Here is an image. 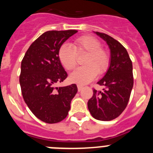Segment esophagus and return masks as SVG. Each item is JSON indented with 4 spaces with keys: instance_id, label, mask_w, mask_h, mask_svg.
<instances>
[{
    "instance_id": "1",
    "label": "esophagus",
    "mask_w": 153,
    "mask_h": 153,
    "mask_svg": "<svg viewBox=\"0 0 153 153\" xmlns=\"http://www.w3.org/2000/svg\"><path fill=\"white\" fill-rule=\"evenodd\" d=\"M77 88H78V90H79V91H80V90L83 88V86H82V85L78 84L77 85Z\"/></svg>"
}]
</instances>
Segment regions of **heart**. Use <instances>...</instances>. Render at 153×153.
Segmentation results:
<instances>
[{"label": "heart", "instance_id": "obj_1", "mask_svg": "<svg viewBox=\"0 0 153 153\" xmlns=\"http://www.w3.org/2000/svg\"><path fill=\"white\" fill-rule=\"evenodd\" d=\"M101 44L92 36H82L76 39L73 47L63 44L58 50V59L65 69L71 70L76 64V53H86L83 59V67L76 69L70 76L71 82L86 84L93 80L97 74L106 72L110 62L109 53L106 49L100 47Z\"/></svg>", "mask_w": 153, "mask_h": 153}]
</instances>
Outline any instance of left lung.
<instances>
[{"label": "left lung", "mask_w": 153, "mask_h": 153, "mask_svg": "<svg viewBox=\"0 0 153 153\" xmlns=\"http://www.w3.org/2000/svg\"><path fill=\"white\" fill-rule=\"evenodd\" d=\"M95 33L109 46L110 62L105 76L97 82L104 88L102 91L93 90V96L87 106L93 118L109 121L118 117L129 102L133 86L132 63L120 42L106 33Z\"/></svg>", "instance_id": "obj_1"}]
</instances>
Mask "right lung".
I'll return each instance as SVG.
<instances>
[{
    "mask_svg": "<svg viewBox=\"0 0 153 153\" xmlns=\"http://www.w3.org/2000/svg\"><path fill=\"white\" fill-rule=\"evenodd\" d=\"M75 30H49L32 43L21 62L20 84L24 101L36 117L47 123L64 120L77 86L56 87L67 77L58 50Z\"/></svg>",
    "mask_w": 153,
    "mask_h": 153,
    "instance_id": "obj_1",
    "label": "right lung"
}]
</instances>
